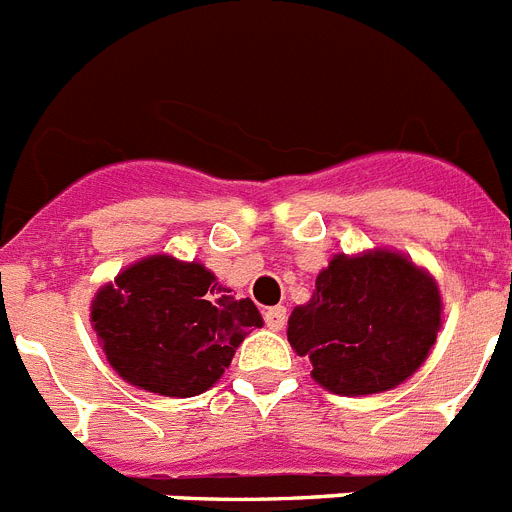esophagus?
<instances>
[{
	"label": "esophagus",
	"instance_id": "34e87169",
	"mask_svg": "<svg viewBox=\"0 0 512 512\" xmlns=\"http://www.w3.org/2000/svg\"><path fill=\"white\" fill-rule=\"evenodd\" d=\"M264 321L272 331H282V329H285V323H287V308H285V305H274V308H266Z\"/></svg>",
	"mask_w": 512,
	"mask_h": 512
}]
</instances>
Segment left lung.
Masks as SVG:
<instances>
[{
    "instance_id": "left-lung-1",
    "label": "left lung",
    "mask_w": 512,
    "mask_h": 512,
    "mask_svg": "<svg viewBox=\"0 0 512 512\" xmlns=\"http://www.w3.org/2000/svg\"><path fill=\"white\" fill-rule=\"evenodd\" d=\"M440 329L430 274L391 251L334 256L313 298L292 310L287 339L310 375L344 396L391 391L427 360Z\"/></svg>"
}]
</instances>
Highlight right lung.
<instances>
[{
    "instance_id": "1",
    "label": "right lung",
    "mask_w": 512,
    "mask_h": 512,
    "mask_svg": "<svg viewBox=\"0 0 512 512\" xmlns=\"http://www.w3.org/2000/svg\"><path fill=\"white\" fill-rule=\"evenodd\" d=\"M93 326L113 370L160 396H196L220 381L238 344L259 329L248 298L225 295L202 264L150 256L95 295Z\"/></svg>"
}]
</instances>
